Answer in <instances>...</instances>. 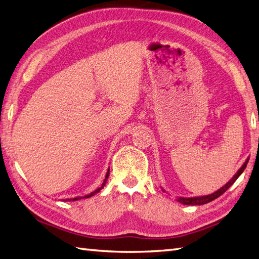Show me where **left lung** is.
Returning <instances> with one entry per match:
<instances>
[{
  "label": "left lung",
  "instance_id": "left-lung-1",
  "mask_svg": "<svg viewBox=\"0 0 259 259\" xmlns=\"http://www.w3.org/2000/svg\"><path fill=\"white\" fill-rule=\"evenodd\" d=\"M248 160H249V158H247L246 162L243 164L242 167H240V168L238 169L237 173L233 176L232 180L229 181L228 183H226L225 185H224L223 187H221V188L218 189V191H216L215 193L209 194V195H205V196H197V197H177V202H180V203H182V204H184V205H204V204H207V203L211 202V200L216 199L217 197H220L221 195H223L224 193H225V192L227 191V189H228L229 187H231L235 182H236L237 178H238L240 175H242L244 169L246 168L247 163H248ZM162 191L165 192L163 188H162Z\"/></svg>",
  "mask_w": 259,
  "mask_h": 259
}]
</instances>
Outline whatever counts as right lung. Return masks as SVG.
Wrapping results in <instances>:
<instances>
[{
  "mask_svg": "<svg viewBox=\"0 0 259 259\" xmlns=\"http://www.w3.org/2000/svg\"><path fill=\"white\" fill-rule=\"evenodd\" d=\"M108 175H110V168H108V170H107V173H106V176H105V180H104V182H103V184H102V186L101 187H99L97 189H95L94 192H92L91 194H88V195H85V196H83V197H81V196H78V197H75V198H67V199H65V202H71V200H77V199H82V198H90V197H92V196H94V195L96 194V193H99L102 188H104V186H105V184H106V181H107V178H108Z\"/></svg>",
  "mask_w": 259,
  "mask_h": 259,
  "instance_id": "1",
  "label": "right lung"
}]
</instances>
